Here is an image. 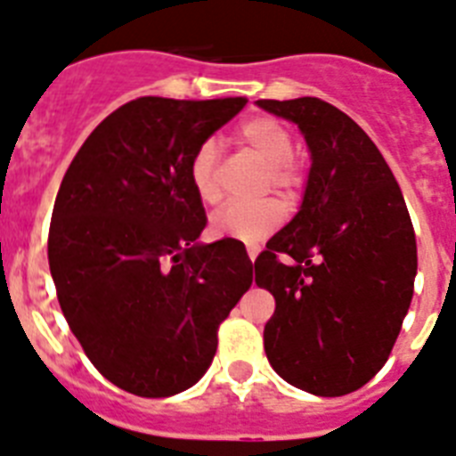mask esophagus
Here are the masks:
<instances>
[{
  "label": "esophagus",
  "mask_w": 456,
  "mask_h": 456,
  "mask_svg": "<svg viewBox=\"0 0 456 456\" xmlns=\"http://www.w3.org/2000/svg\"><path fill=\"white\" fill-rule=\"evenodd\" d=\"M246 250H248V257H250L252 262H255V259H257V255H259V250H262V248H259L257 243H248Z\"/></svg>",
  "instance_id": "esophagus-1"
}]
</instances>
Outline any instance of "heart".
<instances>
[{
  "instance_id": "b5f03b06",
  "label": "heart",
  "mask_w": 456,
  "mask_h": 456,
  "mask_svg": "<svg viewBox=\"0 0 456 456\" xmlns=\"http://www.w3.org/2000/svg\"><path fill=\"white\" fill-rule=\"evenodd\" d=\"M240 143L257 152L266 162V187H273L285 199H297L305 185V174L294 155L292 132L285 122L271 116H252L236 129ZM220 151L216 141H201L190 159V183L194 194L204 204L220 199L217 185ZM285 217V208L278 199H259L252 204H227L210 216V234L217 239L257 240L269 236Z\"/></svg>"
}]
</instances>
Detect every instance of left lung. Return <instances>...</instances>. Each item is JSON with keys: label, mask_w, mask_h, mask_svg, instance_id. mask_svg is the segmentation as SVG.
<instances>
[{"label": "left lung", "mask_w": 456, "mask_h": 456, "mask_svg": "<svg viewBox=\"0 0 456 456\" xmlns=\"http://www.w3.org/2000/svg\"><path fill=\"white\" fill-rule=\"evenodd\" d=\"M311 148L304 204L255 259L275 311L271 366L289 385L343 396L385 366L411 308L417 243L401 187L357 122L322 99H259Z\"/></svg>", "instance_id": "8db88e82"}]
</instances>
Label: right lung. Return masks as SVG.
<instances>
[{
    "mask_svg": "<svg viewBox=\"0 0 456 456\" xmlns=\"http://www.w3.org/2000/svg\"><path fill=\"white\" fill-rule=\"evenodd\" d=\"M246 104L134 99L64 174L48 232L57 301L94 369L125 392L164 399L192 387L252 285L239 240L197 243L206 213L190 183L197 145Z\"/></svg>",
    "mask_w": 456,
    "mask_h": 456,
    "instance_id": "add662e5",
    "label": "right lung"
}]
</instances>
